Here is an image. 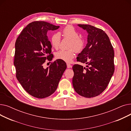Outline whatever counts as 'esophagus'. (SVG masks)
<instances>
[{
  "label": "esophagus",
  "instance_id": "34e87169",
  "mask_svg": "<svg viewBox=\"0 0 131 131\" xmlns=\"http://www.w3.org/2000/svg\"><path fill=\"white\" fill-rule=\"evenodd\" d=\"M72 66L71 64H68V63H67V68H71Z\"/></svg>",
  "mask_w": 131,
  "mask_h": 131
}]
</instances>
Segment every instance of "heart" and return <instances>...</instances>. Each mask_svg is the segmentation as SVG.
<instances>
[{
    "label": "heart",
    "mask_w": 131,
    "mask_h": 131,
    "mask_svg": "<svg viewBox=\"0 0 131 131\" xmlns=\"http://www.w3.org/2000/svg\"><path fill=\"white\" fill-rule=\"evenodd\" d=\"M64 38L71 40L70 45V49H73L76 52L81 51L83 48L84 42L82 38H79V34L73 26H67L62 31ZM61 40L59 33H54L51 37V43L55 49H58L60 46ZM56 58L66 62H70L74 57V51L73 49L69 50H60L56 53Z\"/></svg>",
    "instance_id": "obj_1"
}]
</instances>
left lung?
<instances>
[{
    "label": "left lung",
    "instance_id": "8db88e82",
    "mask_svg": "<svg viewBox=\"0 0 131 131\" xmlns=\"http://www.w3.org/2000/svg\"><path fill=\"white\" fill-rule=\"evenodd\" d=\"M78 26L88 35L86 46L78 54L77 60L87 65L86 68L78 64L73 66V85L79 95L90 98L101 93L111 81L115 70L114 51L102 30L90 25Z\"/></svg>",
    "mask_w": 131,
    "mask_h": 131
}]
</instances>
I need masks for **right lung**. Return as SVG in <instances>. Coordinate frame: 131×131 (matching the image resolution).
Masks as SVG:
<instances>
[{"instance_id": "right-lung-1", "label": "right lung", "mask_w": 131, "mask_h": 131, "mask_svg": "<svg viewBox=\"0 0 131 131\" xmlns=\"http://www.w3.org/2000/svg\"><path fill=\"white\" fill-rule=\"evenodd\" d=\"M59 27L44 21H36L27 25L15 42L14 64L17 80L24 90L34 97L45 98L54 92L66 69L65 61L57 59L44 68L46 60L53 58L48 31Z\"/></svg>"}]
</instances>
